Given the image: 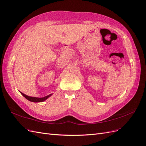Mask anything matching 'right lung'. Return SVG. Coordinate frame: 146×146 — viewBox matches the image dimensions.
Listing matches in <instances>:
<instances>
[{
  "label": "right lung",
  "instance_id": "add662e5",
  "mask_svg": "<svg viewBox=\"0 0 146 146\" xmlns=\"http://www.w3.org/2000/svg\"><path fill=\"white\" fill-rule=\"evenodd\" d=\"M20 93L22 94L26 99H28V100H29L31 102H43V101H44L45 100H46L47 98H49V97L52 95V94H49V95H48L46 97H44V98H34V97H30V96H26V95H25V94L22 93L21 92H20Z\"/></svg>",
  "mask_w": 146,
  "mask_h": 146
}]
</instances>
